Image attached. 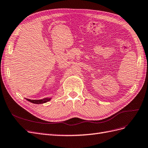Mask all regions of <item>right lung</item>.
Instances as JSON below:
<instances>
[{
	"instance_id": "add662e5",
	"label": "right lung",
	"mask_w": 148,
	"mask_h": 148,
	"mask_svg": "<svg viewBox=\"0 0 148 148\" xmlns=\"http://www.w3.org/2000/svg\"><path fill=\"white\" fill-rule=\"evenodd\" d=\"M51 98H45V99H39V100H31L29 99H26V100L34 103V104H43V103L47 102L51 100Z\"/></svg>"
}]
</instances>
